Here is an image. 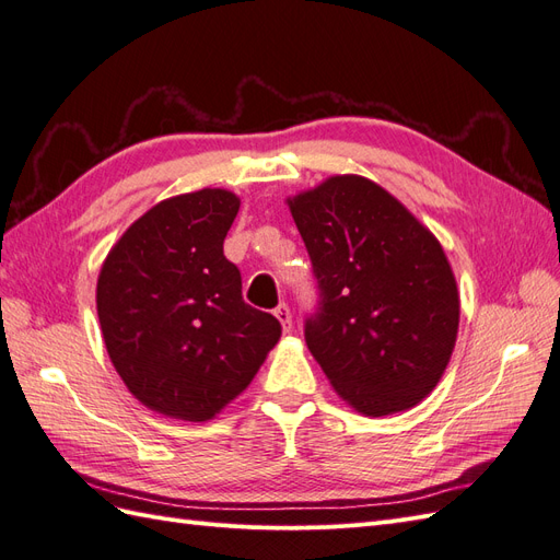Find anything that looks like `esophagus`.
I'll list each match as a JSON object with an SVG mask.
<instances>
[{"instance_id": "obj_1", "label": "esophagus", "mask_w": 560, "mask_h": 560, "mask_svg": "<svg viewBox=\"0 0 560 560\" xmlns=\"http://www.w3.org/2000/svg\"><path fill=\"white\" fill-rule=\"evenodd\" d=\"M273 313H276V317L280 319L282 329L290 331V329H292V311H290V306H287V303H280V306H278Z\"/></svg>"}]
</instances>
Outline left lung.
<instances>
[{"mask_svg":"<svg viewBox=\"0 0 560 560\" xmlns=\"http://www.w3.org/2000/svg\"><path fill=\"white\" fill-rule=\"evenodd\" d=\"M290 202L317 280L306 343L334 389L366 416L425 399L455 348L460 296L434 235L360 175H336Z\"/></svg>","mask_w":560,"mask_h":560,"instance_id":"left-lung-1","label":"left lung"}]
</instances>
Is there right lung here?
Here are the masks:
<instances>
[{"mask_svg":"<svg viewBox=\"0 0 560 560\" xmlns=\"http://www.w3.org/2000/svg\"><path fill=\"white\" fill-rule=\"evenodd\" d=\"M241 198L200 189L161 200L118 241L97 278L109 360L151 411L202 422L257 376L280 322L243 301L224 238Z\"/></svg>","mask_w":560,"mask_h":560,"instance_id":"1","label":"right lung"}]
</instances>
